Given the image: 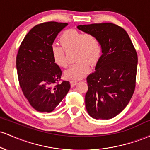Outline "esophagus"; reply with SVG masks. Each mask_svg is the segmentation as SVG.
Returning <instances> with one entry per match:
<instances>
[{
  "label": "esophagus",
  "instance_id": "34e87169",
  "mask_svg": "<svg viewBox=\"0 0 150 150\" xmlns=\"http://www.w3.org/2000/svg\"><path fill=\"white\" fill-rule=\"evenodd\" d=\"M77 81H75V80H71L70 81V85H71L72 87H73L74 86H75V85L77 84Z\"/></svg>",
  "mask_w": 150,
  "mask_h": 150
}]
</instances>
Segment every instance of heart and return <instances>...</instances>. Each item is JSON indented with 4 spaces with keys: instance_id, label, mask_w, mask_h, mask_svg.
I'll list each match as a JSON object with an SVG mask.
<instances>
[{
    "instance_id": "b5f03b06",
    "label": "heart",
    "mask_w": 150,
    "mask_h": 150,
    "mask_svg": "<svg viewBox=\"0 0 150 150\" xmlns=\"http://www.w3.org/2000/svg\"><path fill=\"white\" fill-rule=\"evenodd\" d=\"M60 42L62 47L54 45L51 49L55 63L61 68L68 66L65 51H75V61H77L65 71V77L69 80H80L85 77L89 70V63L95 64L100 56V44L97 38L92 34L68 30L62 34Z\"/></svg>"
}]
</instances>
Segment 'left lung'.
Returning <instances> with one entry per match:
<instances>
[{"instance_id":"left-lung-1","label":"left lung","mask_w":150,"mask_h":150,"mask_svg":"<svg viewBox=\"0 0 150 150\" xmlns=\"http://www.w3.org/2000/svg\"><path fill=\"white\" fill-rule=\"evenodd\" d=\"M77 28L99 40L101 56L87 76L85 106L93 118H113L128 104L135 87L137 55L125 30L113 23L91 24Z\"/></svg>"}]
</instances>
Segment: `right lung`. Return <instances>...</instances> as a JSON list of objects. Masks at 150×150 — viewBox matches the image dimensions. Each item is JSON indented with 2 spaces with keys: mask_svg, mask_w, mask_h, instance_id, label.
<instances>
[{
  "mask_svg": "<svg viewBox=\"0 0 150 150\" xmlns=\"http://www.w3.org/2000/svg\"><path fill=\"white\" fill-rule=\"evenodd\" d=\"M68 25L49 22L36 25L24 38L17 55L20 87L31 106L39 112L53 111L70 88L68 81L53 86L60 80L62 72L51 52L58 33Z\"/></svg>",
  "mask_w": 150,
  "mask_h": 150,
  "instance_id": "right-lung-1",
  "label": "right lung"
}]
</instances>
